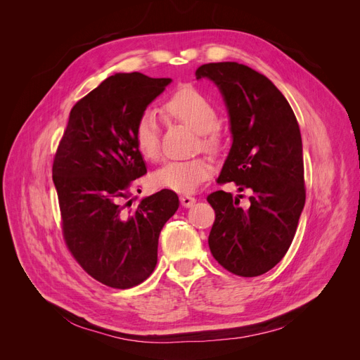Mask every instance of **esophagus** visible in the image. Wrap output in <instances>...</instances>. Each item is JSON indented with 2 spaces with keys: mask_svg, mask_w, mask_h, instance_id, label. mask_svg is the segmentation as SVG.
I'll use <instances>...</instances> for the list:
<instances>
[{
  "mask_svg": "<svg viewBox=\"0 0 360 360\" xmlns=\"http://www.w3.org/2000/svg\"><path fill=\"white\" fill-rule=\"evenodd\" d=\"M195 201L197 200H195L193 197H189V195H181L180 197V202L183 207H192L195 204Z\"/></svg>",
  "mask_w": 360,
  "mask_h": 360,
  "instance_id": "esophagus-1",
  "label": "esophagus"
}]
</instances>
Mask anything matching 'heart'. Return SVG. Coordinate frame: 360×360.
I'll return each instance as SVG.
<instances>
[{
  "mask_svg": "<svg viewBox=\"0 0 360 360\" xmlns=\"http://www.w3.org/2000/svg\"><path fill=\"white\" fill-rule=\"evenodd\" d=\"M163 114L174 122L191 127L200 135L202 148L216 151L221 147V138L216 132L217 111L204 94L191 86H184L174 93L163 103ZM134 141L138 153L146 160L155 162L160 156L159 129L156 115L147 111L139 117L134 130ZM213 165L209 159L195 158L189 160H169L153 174V183L159 188L179 193H191L212 176Z\"/></svg>",
  "mask_w": 360,
  "mask_h": 360,
  "instance_id": "1",
  "label": "heart"
}]
</instances>
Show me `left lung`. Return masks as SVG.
<instances>
[{
	"label": "left lung",
	"instance_id": "1",
	"mask_svg": "<svg viewBox=\"0 0 360 360\" xmlns=\"http://www.w3.org/2000/svg\"><path fill=\"white\" fill-rule=\"evenodd\" d=\"M195 76L219 89L230 117L233 144L217 183L252 191L248 209L242 195L207 197L216 213L209 246L231 274L259 276L287 254L307 198L297 120L275 84L245 64H202Z\"/></svg>",
	"mask_w": 360,
	"mask_h": 360
}]
</instances>
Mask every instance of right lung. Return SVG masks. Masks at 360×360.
Returning <instances> with one entry per match:
<instances>
[{
    "label": "right lung",
    "instance_id": "obj_1",
    "mask_svg": "<svg viewBox=\"0 0 360 360\" xmlns=\"http://www.w3.org/2000/svg\"><path fill=\"white\" fill-rule=\"evenodd\" d=\"M169 78L115 73L72 108L53 158L63 236L75 259L96 281L132 288L156 267L163 225L179 209L162 189L132 207L134 181L147 172L134 130Z\"/></svg>",
    "mask_w": 360,
    "mask_h": 360
}]
</instances>
